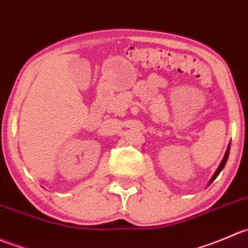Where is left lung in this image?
Masks as SVG:
<instances>
[{"instance_id": "8db88e82", "label": "left lung", "mask_w": 248, "mask_h": 248, "mask_svg": "<svg viewBox=\"0 0 248 248\" xmlns=\"http://www.w3.org/2000/svg\"><path fill=\"white\" fill-rule=\"evenodd\" d=\"M228 155H229V147H228V149H227V152H225V155H224V158H223V160H222V163H220V165H219V168L217 169V171H216L215 172V175H213V177L211 178V182L210 183H212L213 181L216 180V177H217L218 175H219V172L220 171H222V169L224 168V165H225V163H227V159H228Z\"/></svg>"}]
</instances>
